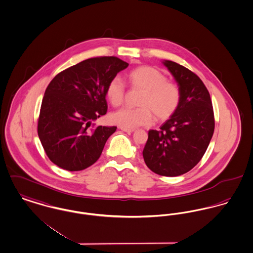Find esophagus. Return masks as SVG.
Returning a JSON list of instances; mask_svg holds the SVG:
<instances>
[{"label":"esophagus","instance_id":"obj_1","mask_svg":"<svg viewBox=\"0 0 253 253\" xmlns=\"http://www.w3.org/2000/svg\"><path fill=\"white\" fill-rule=\"evenodd\" d=\"M121 129V131H123V132H126V133H133L135 130L134 129H129V128H120Z\"/></svg>","mask_w":253,"mask_h":253}]
</instances>
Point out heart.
Masks as SVG:
<instances>
[{"label":"heart","mask_w":253,"mask_h":253,"mask_svg":"<svg viewBox=\"0 0 253 253\" xmlns=\"http://www.w3.org/2000/svg\"><path fill=\"white\" fill-rule=\"evenodd\" d=\"M130 85L143 90L138 106L140 108H123L111 116V120L122 128L134 129L140 126H149L154 121V115L160 120L171 117L179 107L181 91L179 86L169 82L165 74L152 66H140L127 75ZM125 85L115 77L106 88V96L110 103L117 107L123 103Z\"/></svg>","instance_id":"heart-1"}]
</instances>
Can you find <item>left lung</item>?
<instances>
[{
	"instance_id": "obj_1",
	"label": "left lung",
	"mask_w": 253,
	"mask_h": 253,
	"mask_svg": "<svg viewBox=\"0 0 253 253\" xmlns=\"http://www.w3.org/2000/svg\"><path fill=\"white\" fill-rule=\"evenodd\" d=\"M181 91L178 109L160 130H150L142 155L157 174L179 176L201 160L214 134L212 101L202 81L188 68L163 60Z\"/></svg>"
}]
</instances>
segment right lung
<instances>
[{
	"mask_svg": "<svg viewBox=\"0 0 253 253\" xmlns=\"http://www.w3.org/2000/svg\"><path fill=\"white\" fill-rule=\"evenodd\" d=\"M128 65L116 57L88 58L51 81L42 99L38 133L55 165L79 171L100 158L117 127L91 124L107 113L109 82Z\"/></svg>",
	"mask_w": 253,
	"mask_h": 253,
	"instance_id": "1",
	"label": "right lung"
}]
</instances>
